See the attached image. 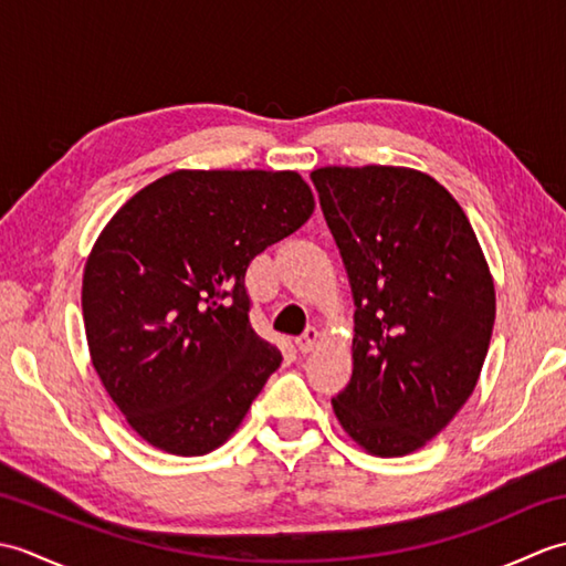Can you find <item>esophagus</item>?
Segmentation results:
<instances>
[{
  "label": "esophagus",
  "mask_w": 566,
  "mask_h": 566,
  "mask_svg": "<svg viewBox=\"0 0 566 566\" xmlns=\"http://www.w3.org/2000/svg\"><path fill=\"white\" fill-rule=\"evenodd\" d=\"M318 343H321V333H318V328H306V333H304V335H298V338H296L298 353H311Z\"/></svg>",
  "instance_id": "1"
}]
</instances>
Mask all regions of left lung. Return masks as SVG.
<instances>
[{
    "mask_svg": "<svg viewBox=\"0 0 566 566\" xmlns=\"http://www.w3.org/2000/svg\"><path fill=\"white\" fill-rule=\"evenodd\" d=\"M355 298L353 377L333 411L357 444L401 457L436 438L472 396L496 294L472 223L411 167L311 172Z\"/></svg>",
    "mask_w": 566,
    "mask_h": 566,
    "instance_id": "8db88e82",
    "label": "left lung"
}]
</instances>
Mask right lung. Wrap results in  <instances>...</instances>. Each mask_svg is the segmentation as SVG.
Segmentation results:
<instances>
[{
    "label": "right lung",
    "instance_id": "obj_1",
    "mask_svg": "<svg viewBox=\"0 0 566 566\" xmlns=\"http://www.w3.org/2000/svg\"><path fill=\"white\" fill-rule=\"evenodd\" d=\"M314 207L290 170H177L106 223L84 264V331L106 394L153 448L207 454L243 423L282 365L250 326L248 264Z\"/></svg>",
    "mask_w": 566,
    "mask_h": 566
}]
</instances>
